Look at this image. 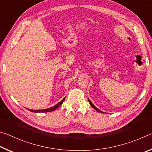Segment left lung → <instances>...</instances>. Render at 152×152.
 Listing matches in <instances>:
<instances>
[{"instance_id":"8db88e82","label":"left lung","mask_w":152,"mask_h":152,"mask_svg":"<svg viewBox=\"0 0 152 152\" xmlns=\"http://www.w3.org/2000/svg\"><path fill=\"white\" fill-rule=\"evenodd\" d=\"M88 102H89V103H90V104H91V106L92 107H93L94 108V109H95V110H97V111L98 112H99V113H102V111H101V110H100L99 109H97V108L96 107H95L94 106V105L93 104H92V102H91V101H90V99H88Z\"/></svg>"}]
</instances>
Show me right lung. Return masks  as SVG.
Listing matches in <instances>:
<instances>
[{"mask_svg":"<svg viewBox=\"0 0 152 152\" xmlns=\"http://www.w3.org/2000/svg\"><path fill=\"white\" fill-rule=\"evenodd\" d=\"M66 98V97H65ZM65 98L62 100V101H60V102H58L57 104H56L55 106H53L52 107H50L49 108V109H42V110H31V109H28L31 112H34V113H47V112H51V111H53V110H56L57 109L58 107H59V106H60V105L63 103V102L64 101V99H65Z\"/></svg>","mask_w":152,"mask_h":152,"instance_id":"add662e5","label":"right lung"}]
</instances>
